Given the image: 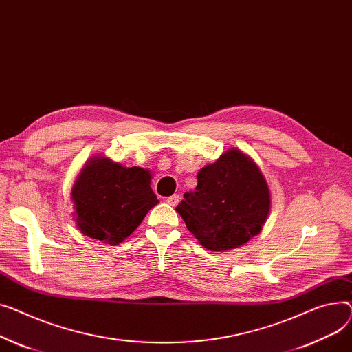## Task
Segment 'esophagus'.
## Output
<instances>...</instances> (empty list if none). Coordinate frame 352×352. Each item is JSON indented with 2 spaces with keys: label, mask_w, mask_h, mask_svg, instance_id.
<instances>
[{
  "label": "esophagus",
  "mask_w": 352,
  "mask_h": 352,
  "mask_svg": "<svg viewBox=\"0 0 352 352\" xmlns=\"http://www.w3.org/2000/svg\"><path fill=\"white\" fill-rule=\"evenodd\" d=\"M179 200H180V196H179V195H173V196L168 197V200H166V201H168L170 206H173V208H175V206H177Z\"/></svg>",
  "instance_id": "34e87169"
}]
</instances>
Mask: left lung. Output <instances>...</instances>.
<instances>
[{
  "label": "left lung",
  "instance_id": "obj_1",
  "mask_svg": "<svg viewBox=\"0 0 352 352\" xmlns=\"http://www.w3.org/2000/svg\"><path fill=\"white\" fill-rule=\"evenodd\" d=\"M176 212L204 249L224 252L256 237L272 209V195L257 163L237 148L197 173L196 190Z\"/></svg>",
  "mask_w": 352,
  "mask_h": 352
}]
</instances>
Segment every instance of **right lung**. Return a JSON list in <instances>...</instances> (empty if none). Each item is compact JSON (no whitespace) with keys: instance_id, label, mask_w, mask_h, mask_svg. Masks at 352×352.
<instances>
[{"instance_id":"obj_1","label":"right lung","mask_w":352,"mask_h":352,"mask_svg":"<svg viewBox=\"0 0 352 352\" xmlns=\"http://www.w3.org/2000/svg\"><path fill=\"white\" fill-rule=\"evenodd\" d=\"M151 183L148 169L122 166L103 155L92 156L71 189L78 230L108 245L122 243L159 203Z\"/></svg>"}]
</instances>
